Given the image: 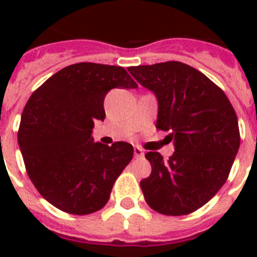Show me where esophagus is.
I'll use <instances>...</instances> for the list:
<instances>
[{"label": "esophagus", "instance_id": "esophagus-1", "mask_svg": "<svg viewBox=\"0 0 257 257\" xmlns=\"http://www.w3.org/2000/svg\"><path fill=\"white\" fill-rule=\"evenodd\" d=\"M134 154H135V157H143L144 156V152H143L140 147H134Z\"/></svg>", "mask_w": 257, "mask_h": 257}]
</instances>
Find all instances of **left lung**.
<instances>
[{
	"label": "left lung",
	"mask_w": 257,
	"mask_h": 257,
	"mask_svg": "<svg viewBox=\"0 0 257 257\" xmlns=\"http://www.w3.org/2000/svg\"><path fill=\"white\" fill-rule=\"evenodd\" d=\"M158 100L156 127L169 131L175 152L163 160L148 152L152 174L140 181L157 212L181 216L194 212L224 185L239 149L237 114L221 88L196 68L180 61L128 68Z\"/></svg>",
	"instance_id": "obj_1"
}]
</instances>
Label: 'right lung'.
<instances>
[{"mask_svg":"<svg viewBox=\"0 0 257 257\" xmlns=\"http://www.w3.org/2000/svg\"><path fill=\"white\" fill-rule=\"evenodd\" d=\"M115 87L138 83L122 67L77 63L50 77L24 106L18 143L27 174L41 196L64 212L101 210L133 160L128 143L92 142L94 121L105 118L104 97Z\"/></svg>","mask_w":257,"mask_h":257,"instance_id":"right-lung-1","label":"right lung"}]
</instances>
